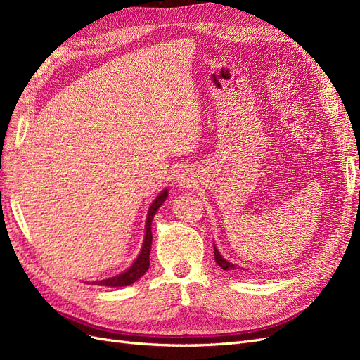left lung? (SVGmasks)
Returning <instances> with one entry per match:
<instances>
[{
    "label": "left lung",
    "mask_w": 360,
    "mask_h": 360,
    "mask_svg": "<svg viewBox=\"0 0 360 360\" xmlns=\"http://www.w3.org/2000/svg\"><path fill=\"white\" fill-rule=\"evenodd\" d=\"M213 248H214V261L217 264H219L224 270H234L236 269V264H233V263H230V261H226L221 254H219V250H217V248L213 245Z\"/></svg>",
    "instance_id": "left-lung-1"
}]
</instances>
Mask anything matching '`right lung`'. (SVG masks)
<instances>
[{"mask_svg": "<svg viewBox=\"0 0 360 360\" xmlns=\"http://www.w3.org/2000/svg\"><path fill=\"white\" fill-rule=\"evenodd\" d=\"M168 197V189H163L158 198L153 201V204L150 205L148 213H147V222H146V236H144V243L143 248H141V252L138 258L134 261V264L130 266L123 274H120L117 276L102 279V281H96L94 284L105 285V287H126L134 284L135 281H138L141 276H143L146 271L148 270L150 266V249H151V240H153V236H151V221L158 212L159 207L163 204V201Z\"/></svg>", "mask_w": 360, "mask_h": 360, "instance_id": "add662e5", "label": "right lung"}]
</instances>
